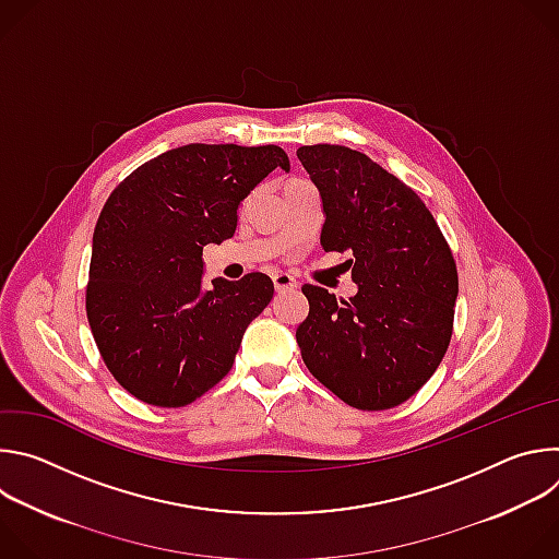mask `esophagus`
<instances>
[{
    "label": "esophagus",
    "mask_w": 559,
    "mask_h": 559,
    "mask_svg": "<svg viewBox=\"0 0 559 559\" xmlns=\"http://www.w3.org/2000/svg\"><path fill=\"white\" fill-rule=\"evenodd\" d=\"M296 287H298V283H296L294 276H289V274H276V276H274V289H276L278 294L292 292V289H296Z\"/></svg>",
    "instance_id": "obj_1"
}]
</instances>
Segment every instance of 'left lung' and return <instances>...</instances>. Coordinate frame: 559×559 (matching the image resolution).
Masks as SVG:
<instances>
[{"label":"left lung","instance_id":"obj_1","mask_svg":"<svg viewBox=\"0 0 559 559\" xmlns=\"http://www.w3.org/2000/svg\"><path fill=\"white\" fill-rule=\"evenodd\" d=\"M298 162L321 194L325 252H349L356 294L305 285L296 330L307 369L356 409H391L442 362L457 272L431 212L401 179L358 150L302 145Z\"/></svg>","mask_w":559,"mask_h":559}]
</instances>
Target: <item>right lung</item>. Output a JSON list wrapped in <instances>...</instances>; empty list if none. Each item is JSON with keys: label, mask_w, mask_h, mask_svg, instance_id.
Here are the masks:
<instances>
[{"label": "right lung", "mask_w": 559, "mask_h": 559, "mask_svg": "<svg viewBox=\"0 0 559 559\" xmlns=\"http://www.w3.org/2000/svg\"><path fill=\"white\" fill-rule=\"evenodd\" d=\"M276 168L278 145L188 143L136 168L106 201L95 234L88 323L119 384L154 407H183L234 362L274 283L254 272L203 285V248L231 238L238 207Z\"/></svg>", "instance_id": "obj_1"}]
</instances>
